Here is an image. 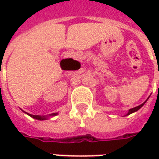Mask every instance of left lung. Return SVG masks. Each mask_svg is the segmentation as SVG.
I'll use <instances>...</instances> for the list:
<instances>
[{"instance_id": "1", "label": "left lung", "mask_w": 159, "mask_h": 159, "mask_svg": "<svg viewBox=\"0 0 159 159\" xmlns=\"http://www.w3.org/2000/svg\"><path fill=\"white\" fill-rule=\"evenodd\" d=\"M149 97H150V96H149ZM149 97H148V98H147V100H146L145 102H143V103L141 104V105H140V106H138V107H134V108H131V109H129V111H128V113H127L126 115H125V116H128V115H129V114L134 113V112H135V111H137L139 110V109H140V108H141V107H143L144 105H145V103L147 102V100L149 99Z\"/></svg>"}]
</instances>
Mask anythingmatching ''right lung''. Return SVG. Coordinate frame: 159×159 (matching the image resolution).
Wrapping results in <instances>:
<instances>
[{
  "instance_id": "obj_1",
  "label": "right lung",
  "mask_w": 159,
  "mask_h": 159,
  "mask_svg": "<svg viewBox=\"0 0 159 159\" xmlns=\"http://www.w3.org/2000/svg\"><path fill=\"white\" fill-rule=\"evenodd\" d=\"M21 110H22V109H21ZM24 112L27 114V115H29L30 117H32V118H34V119L40 120V121H42V120L48 119V118H50V117H54V116H56V115H58V114H59V113H58V112H55V113L49 114V115H47V116H39V115H32V114L27 113V112H25V111H24Z\"/></svg>"
}]
</instances>
